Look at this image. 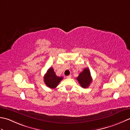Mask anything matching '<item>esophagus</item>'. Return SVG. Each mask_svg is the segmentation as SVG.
I'll use <instances>...</instances> for the list:
<instances>
[{
  "label": "esophagus",
  "mask_w": 130,
  "mask_h": 130,
  "mask_svg": "<svg viewBox=\"0 0 130 130\" xmlns=\"http://www.w3.org/2000/svg\"><path fill=\"white\" fill-rule=\"evenodd\" d=\"M71 77H72V76L71 75H69V76H66V78H71Z\"/></svg>",
  "instance_id": "34e87169"
}]
</instances>
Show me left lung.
I'll list each match as a JSON object with an SVG mask.
<instances>
[{
	"label": "left lung",
	"instance_id": "obj_1",
	"mask_svg": "<svg viewBox=\"0 0 130 130\" xmlns=\"http://www.w3.org/2000/svg\"><path fill=\"white\" fill-rule=\"evenodd\" d=\"M76 79L82 87L83 88L88 87L92 82V77L89 69L88 68H85L83 72L79 74Z\"/></svg>",
	"mask_w": 130,
	"mask_h": 130
}]
</instances>
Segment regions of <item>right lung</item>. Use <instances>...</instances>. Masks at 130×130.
Instances as JSON below:
<instances>
[{
    "instance_id": "add662e5",
    "label": "right lung",
    "mask_w": 130,
    "mask_h": 130,
    "mask_svg": "<svg viewBox=\"0 0 130 130\" xmlns=\"http://www.w3.org/2000/svg\"><path fill=\"white\" fill-rule=\"evenodd\" d=\"M44 83L46 85L51 89H54L56 87L62 80H63L62 77H58L54 71L53 68L52 67L49 68L47 71L44 77Z\"/></svg>"
}]
</instances>
